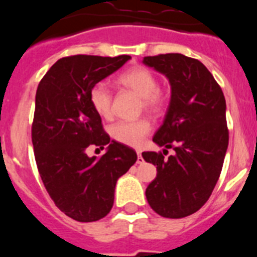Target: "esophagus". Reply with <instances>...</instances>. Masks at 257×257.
<instances>
[{"mask_svg": "<svg viewBox=\"0 0 257 257\" xmlns=\"http://www.w3.org/2000/svg\"><path fill=\"white\" fill-rule=\"evenodd\" d=\"M136 163H138V165H143V163H144V158H143L140 152H138V161H136Z\"/></svg>", "mask_w": 257, "mask_h": 257, "instance_id": "1", "label": "esophagus"}]
</instances>
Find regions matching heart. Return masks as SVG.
Returning <instances> with one entry per match:
<instances>
[{
	"mask_svg": "<svg viewBox=\"0 0 257 257\" xmlns=\"http://www.w3.org/2000/svg\"><path fill=\"white\" fill-rule=\"evenodd\" d=\"M117 85L135 92L140 96V108L152 114L160 115L167 106L169 94L158 86V78L148 68L136 65L123 70L115 78ZM90 104L95 112L103 118L112 115V94L104 83H96L90 90ZM152 130V123L147 118L136 121L117 122L110 127V135L115 142L130 147H140L145 136Z\"/></svg>",
	"mask_w": 257,
	"mask_h": 257,
	"instance_id": "1",
	"label": "heart"
}]
</instances>
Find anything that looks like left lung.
I'll return each mask as SVG.
<instances>
[{"label":"left lung","mask_w":257,"mask_h":257,"mask_svg":"<svg viewBox=\"0 0 257 257\" xmlns=\"http://www.w3.org/2000/svg\"><path fill=\"white\" fill-rule=\"evenodd\" d=\"M144 64L165 74L171 101L153 142L162 152H144L157 166V178L145 190L158 215L180 219L197 212L210 198L221 174L229 143L225 97L210 70L183 54L145 56ZM175 151L165 159L167 149Z\"/></svg>","instance_id":"1"}]
</instances>
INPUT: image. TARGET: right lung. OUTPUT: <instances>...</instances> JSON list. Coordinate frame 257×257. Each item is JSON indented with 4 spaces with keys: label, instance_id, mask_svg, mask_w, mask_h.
<instances>
[{
    "label": "right lung",
    "instance_id": "add662e5",
    "mask_svg": "<svg viewBox=\"0 0 257 257\" xmlns=\"http://www.w3.org/2000/svg\"><path fill=\"white\" fill-rule=\"evenodd\" d=\"M128 59L65 56L37 87L32 143L38 172L56 207L77 221H96L108 215L118 178L138 160L133 148L110 142L88 99L90 90ZM90 145H108V149L100 159H90L85 154Z\"/></svg>",
    "mask_w": 257,
    "mask_h": 257
}]
</instances>
